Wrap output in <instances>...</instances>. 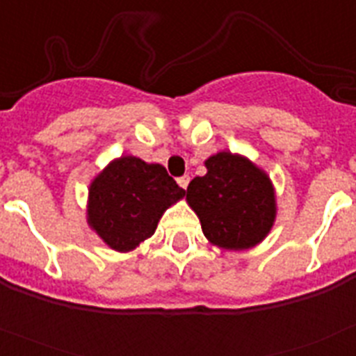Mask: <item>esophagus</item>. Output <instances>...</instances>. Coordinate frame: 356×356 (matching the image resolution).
Here are the masks:
<instances>
[{
  "instance_id": "1",
  "label": "esophagus",
  "mask_w": 356,
  "mask_h": 356,
  "mask_svg": "<svg viewBox=\"0 0 356 356\" xmlns=\"http://www.w3.org/2000/svg\"><path fill=\"white\" fill-rule=\"evenodd\" d=\"M188 181H191V178H188V176H181V178H178V184H180L181 188H187Z\"/></svg>"
}]
</instances>
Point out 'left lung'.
Instances as JSON below:
<instances>
[{"label": "left lung", "instance_id": "left-lung-1", "mask_svg": "<svg viewBox=\"0 0 356 356\" xmlns=\"http://www.w3.org/2000/svg\"><path fill=\"white\" fill-rule=\"evenodd\" d=\"M207 175L187 187L188 207L213 246L242 251L257 246L276 219V196L269 176L246 156L219 151L205 160Z\"/></svg>", "mask_w": 356, "mask_h": 356}]
</instances>
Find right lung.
I'll return each instance as SVG.
<instances>
[{
    "label": "right lung",
    "mask_w": 356,
    "mask_h": 356,
    "mask_svg": "<svg viewBox=\"0 0 356 356\" xmlns=\"http://www.w3.org/2000/svg\"><path fill=\"white\" fill-rule=\"evenodd\" d=\"M184 196L163 165L121 156L90 181L87 222L106 246L127 253L155 234L162 213Z\"/></svg>",
    "instance_id": "obj_1"
}]
</instances>
